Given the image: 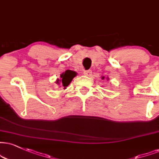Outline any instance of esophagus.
<instances>
[{"mask_svg":"<svg viewBox=\"0 0 159 159\" xmlns=\"http://www.w3.org/2000/svg\"><path fill=\"white\" fill-rule=\"evenodd\" d=\"M92 74V71L91 70H84V74L85 76H91Z\"/></svg>","mask_w":159,"mask_h":159,"instance_id":"esophagus-1","label":"esophagus"}]
</instances>
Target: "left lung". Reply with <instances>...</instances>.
<instances>
[{"instance_id":"1","label":"left lung","mask_w":159,"mask_h":159,"mask_svg":"<svg viewBox=\"0 0 159 159\" xmlns=\"http://www.w3.org/2000/svg\"><path fill=\"white\" fill-rule=\"evenodd\" d=\"M102 80L105 79V76H102ZM107 80H108V77L107 78Z\"/></svg>"}]
</instances>
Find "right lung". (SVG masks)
Here are the masks:
<instances>
[{
	"label": "right lung",
	"instance_id": "add662e5",
	"mask_svg": "<svg viewBox=\"0 0 159 159\" xmlns=\"http://www.w3.org/2000/svg\"><path fill=\"white\" fill-rule=\"evenodd\" d=\"M76 75V73L75 71L70 70H67L60 74V78L57 79L56 81V83L60 85V86H62L64 88V89H66V87L69 85L70 82L72 81V80L74 79V77Z\"/></svg>",
	"mask_w": 159,
	"mask_h": 159
}]
</instances>
